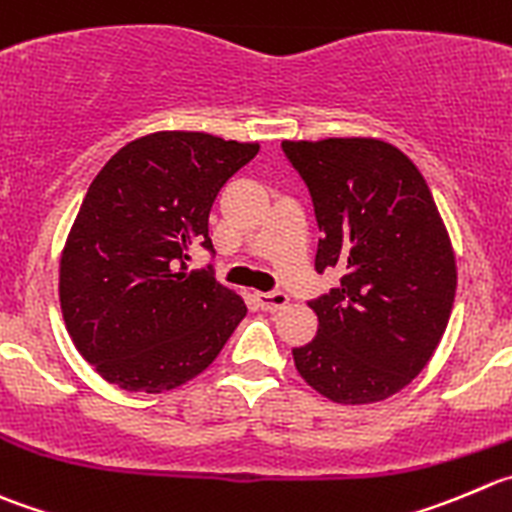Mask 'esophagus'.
<instances>
[{
  "label": "esophagus",
  "instance_id": "obj_1",
  "mask_svg": "<svg viewBox=\"0 0 512 512\" xmlns=\"http://www.w3.org/2000/svg\"><path fill=\"white\" fill-rule=\"evenodd\" d=\"M256 299H259L261 309H264V311H279V309H284L286 304H289V296H286L284 291H269V294H256Z\"/></svg>",
  "mask_w": 512,
  "mask_h": 512
}]
</instances>
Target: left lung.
<instances>
[{
  "instance_id": "8db88e82",
  "label": "left lung",
  "mask_w": 512,
  "mask_h": 512,
  "mask_svg": "<svg viewBox=\"0 0 512 512\" xmlns=\"http://www.w3.org/2000/svg\"><path fill=\"white\" fill-rule=\"evenodd\" d=\"M309 186L321 241L316 271L337 289L309 301L316 337L296 372L337 405H372L405 389L450 321L457 264L430 186L397 145L379 138L284 140Z\"/></svg>"
}]
</instances>
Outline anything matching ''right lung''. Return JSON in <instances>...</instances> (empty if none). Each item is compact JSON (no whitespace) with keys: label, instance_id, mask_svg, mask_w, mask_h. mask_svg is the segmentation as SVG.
Here are the masks:
<instances>
[{"label":"right lung","instance_id":"obj_1","mask_svg":"<svg viewBox=\"0 0 512 512\" xmlns=\"http://www.w3.org/2000/svg\"><path fill=\"white\" fill-rule=\"evenodd\" d=\"M259 153L193 130L130 140L87 188L60 256V306L77 352L110 384L160 394L221 354L246 304L188 271L228 178Z\"/></svg>","mask_w":512,"mask_h":512}]
</instances>
